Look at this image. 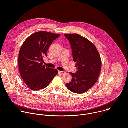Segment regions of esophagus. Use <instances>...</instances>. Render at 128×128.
Wrapping results in <instances>:
<instances>
[{
    "mask_svg": "<svg viewBox=\"0 0 128 128\" xmlns=\"http://www.w3.org/2000/svg\"><path fill=\"white\" fill-rule=\"evenodd\" d=\"M59 72V74H65V71H58Z\"/></svg>",
    "mask_w": 128,
    "mask_h": 128,
    "instance_id": "34e87169",
    "label": "esophagus"
}]
</instances>
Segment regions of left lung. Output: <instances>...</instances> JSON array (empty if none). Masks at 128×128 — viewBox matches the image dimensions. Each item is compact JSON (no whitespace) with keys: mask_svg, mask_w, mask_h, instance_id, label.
<instances>
[{"mask_svg":"<svg viewBox=\"0 0 128 128\" xmlns=\"http://www.w3.org/2000/svg\"><path fill=\"white\" fill-rule=\"evenodd\" d=\"M71 44L74 61L78 71L70 72L71 82L66 84L67 88L77 94L84 93L98 80L101 70V60L95 46L78 34H65Z\"/></svg>","mask_w":128,"mask_h":128,"instance_id":"obj_1","label":"left lung"}]
</instances>
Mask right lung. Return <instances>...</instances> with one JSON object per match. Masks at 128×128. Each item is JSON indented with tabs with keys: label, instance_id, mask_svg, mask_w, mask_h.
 <instances>
[{
	"label": "right lung",
	"instance_id": "obj_1",
	"mask_svg": "<svg viewBox=\"0 0 128 128\" xmlns=\"http://www.w3.org/2000/svg\"><path fill=\"white\" fill-rule=\"evenodd\" d=\"M60 36L46 31L33 33L23 44L19 54L20 75L33 90L46 88L58 74V70L43 65V57L52 43Z\"/></svg>",
	"mask_w": 128,
	"mask_h": 128
}]
</instances>
